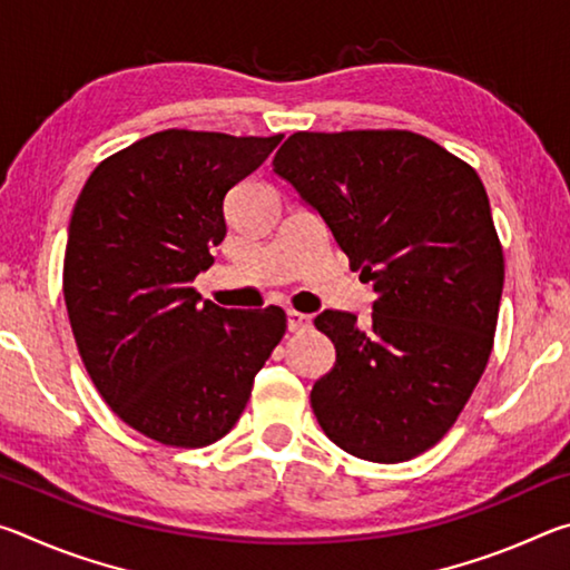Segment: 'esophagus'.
Returning <instances> with one entry per match:
<instances>
[{
  "mask_svg": "<svg viewBox=\"0 0 570 570\" xmlns=\"http://www.w3.org/2000/svg\"><path fill=\"white\" fill-rule=\"evenodd\" d=\"M286 322H288V332H304V330H308V326H312V316L302 314V312H294V308H288Z\"/></svg>",
  "mask_w": 570,
  "mask_h": 570,
  "instance_id": "1",
  "label": "esophagus"
}]
</instances>
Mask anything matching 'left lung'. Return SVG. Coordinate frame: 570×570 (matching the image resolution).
<instances>
[{
	"label": "left lung",
	"instance_id": "left-lung-1",
	"mask_svg": "<svg viewBox=\"0 0 570 570\" xmlns=\"http://www.w3.org/2000/svg\"><path fill=\"white\" fill-rule=\"evenodd\" d=\"M372 282V320L322 312L336 362L312 407L334 445L402 462L448 435L493 352L505 262L485 186L410 130L294 132L274 158Z\"/></svg>",
	"mask_w": 570,
	"mask_h": 570
}]
</instances>
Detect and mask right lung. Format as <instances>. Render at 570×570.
<instances>
[{"label":"right lung","mask_w":570,"mask_h":570,"mask_svg":"<svg viewBox=\"0 0 570 570\" xmlns=\"http://www.w3.org/2000/svg\"><path fill=\"white\" fill-rule=\"evenodd\" d=\"M282 138L153 132L105 158L75 204L62 292L77 352L110 410L160 445L230 432L286 332L278 306L220 308L193 288L226 236V193Z\"/></svg>","instance_id":"1"}]
</instances>
